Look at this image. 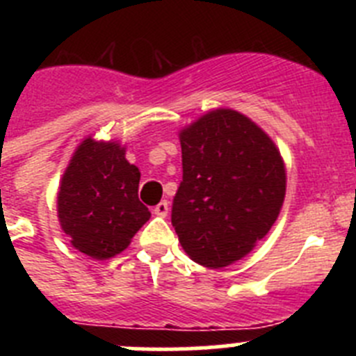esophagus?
Here are the masks:
<instances>
[{"label":"esophagus","instance_id":"esophagus-1","mask_svg":"<svg viewBox=\"0 0 356 356\" xmlns=\"http://www.w3.org/2000/svg\"><path fill=\"white\" fill-rule=\"evenodd\" d=\"M153 212H155V216H160V217H165L169 213V203L165 200L160 201L159 205L153 209Z\"/></svg>","mask_w":356,"mask_h":356}]
</instances>
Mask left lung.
Here are the masks:
<instances>
[{"mask_svg":"<svg viewBox=\"0 0 356 356\" xmlns=\"http://www.w3.org/2000/svg\"><path fill=\"white\" fill-rule=\"evenodd\" d=\"M181 176L171 222L185 253L225 267L250 253L275 225L285 197V165L267 134L221 108L180 134Z\"/></svg>","mask_w":356,"mask_h":356,"instance_id":"obj_1","label":"left lung"}]
</instances>
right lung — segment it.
I'll use <instances>...</instances> for the list:
<instances>
[{"label":"right lung","instance_id":"right-lung-1","mask_svg":"<svg viewBox=\"0 0 356 356\" xmlns=\"http://www.w3.org/2000/svg\"><path fill=\"white\" fill-rule=\"evenodd\" d=\"M139 169L124 159V147L85 139L58 191V219L72 246L96 260L127 250L151 217L139 201Z\"/></svg>","mask_w":356,"mask_h":356}]
</instances>
